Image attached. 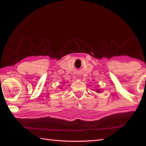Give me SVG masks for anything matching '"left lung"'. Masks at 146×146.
Instances as JSON below:
<instances>
[{"instance_id":"obj_1","label":"left lung","mask_w":146,"mask_h":146,"mask_svg":"<svg viewBox=\"0 0 146 146\" xmlns=\"http://www.w3.org/2000/svg\"><path fill=\"white\" fill-rule=\"evenodd\" d=\"M95 91H96V92H97V93H102V92L103 91H101V90L100 89H97V90H95Z\"/></svg>"}]
</instances>
